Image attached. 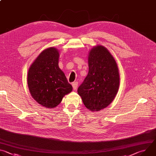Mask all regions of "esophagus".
<instances>
[{
    "label": "esophagus",
    "mask_w": 156,
    "mask_h": 156,
    "mask_svg": "<svg viewBox=\"0 0 156 156\" xmlns=\"http://www.w3.org/2000/svg\"><path fill=\"white\" fill-rule=\"evenodd\" d=\"M78 83L77 81H75L72 83V86H73V88L74 90H76L77 89V87H78Z\"/></svg>",
    "instance_id": "34e87169"
}]
</instances>
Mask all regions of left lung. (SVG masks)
<instances>
[{
    "label": "left lung",
    "instance_id": "left-lung-1",
    "mask_svg": "<svg viewBox=\"0 0 156 156\" xmlns=\"http://www.w3.org/2000/svg\"><path fill=\"white\" fill-rule=\"evenodd\" d=\"M89 72L78 88L84 105L91 111L107 107L114 99L119 87L117 65L102 46L93 48L88 57Z\"/></svg>",
    "mask_w": 156,
    "mask_h": 156
}]
</instances>
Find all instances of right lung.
<instances>
[{
  "instance_id": "right-lung-1",
  "label": "right lung",
  "mask_w": 156,
  "mask_h": 156,
  "mask_svg": "<svg viewBox=\"0 0 156 156\" xmlns=\"http://www.w3.org/2000/svg\"><path fill=\"white\" fill-rule=\"evenodd\" d=\"M57 49L43 51L33 63L28 73V84L33 98L42 106L53 108L72 91L64 73L58 67Z\"/></svg>"
}]
</instances>
